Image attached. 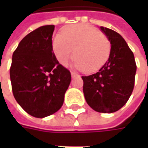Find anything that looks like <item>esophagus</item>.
I'll list each match as a JSON object with an SVG mask.
<instances>
[{
  "instance_id": "obj_1",
  "label": "esophagus",
  "mask_w": 148,
  "mask_h": 148,
  "mask_svg": "<svg viewBox=\"0 0 148 148\" xmlns=\"http://www.w3.org/2000/svg\"><path fill=\"white\" fill-rule=\"evenodd\" d=\"M71 76H72V77H76V76H77V73H75V72H74V71H71Z\"/></svg>"
}]
</instances>
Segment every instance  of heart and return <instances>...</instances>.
<instances>
[{
  "label": "heart",
  "instance_id": "1",
  "mask_svg": "<svg viewBox=\"0 0 148 148\" xmlns=\"http://www.w3.org/2000/svg\"><path fill=\"white\" fill-rule=\"evenodd\" d=\"M55 57L62 65H66L77 57L74 67L87 73L96 72L105 64L110 54L108 38L87 24L70 25L56 35L52 40Z\"/></svg>",
  "mask_w": 148,
  "mask_h": 148
}]
</instances>
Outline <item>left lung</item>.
Here are the masks:
<instances>
[{
  "label": "left lung",
  "instance_id": "8db88e82",
  "mask_svg": "<svg viewBox=\"0 0 148 148\" xmlns=\"http://www.w3.org/2000/svg\"><path fill=\"white\" fill-rule=\"evenodd\" d=\"M111 44L109 59L98 72L82 76L87 104L97 112L112 113L126 104L133 91L136 64L124 38L115 31L101 27Z\"/></svg>",
  "mask_w": 148,
  "mask_h": 148
}]
</instances>
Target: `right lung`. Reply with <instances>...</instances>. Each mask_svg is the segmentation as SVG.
I'll return each instance as SVG.
<instances>
[{
	"mask_svg": "<svg viewBox=\"0 0 148 148\" xmlns=\"http://www.w3.org/2000/svg\"><path fill=\"white\" fill-rule=\"evenodd\" d=\"M54 30V25H45L27 34L12 55L13 96L34 117H46L59 110L71 83V72L59 64L53 52Z\"/></svg>",
	"mask_w": 148,
	"mask_h": 148,
	"instance_id": "right-lung-1",
	"label": "right lung"
}]
</instances>
